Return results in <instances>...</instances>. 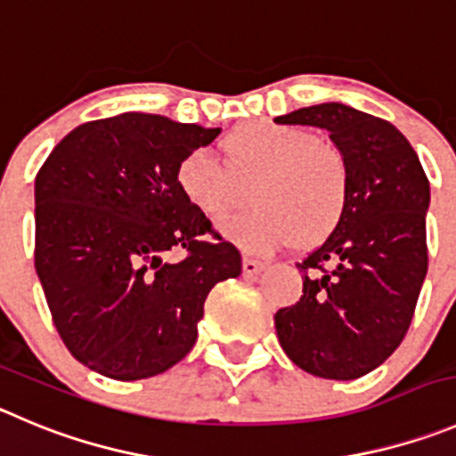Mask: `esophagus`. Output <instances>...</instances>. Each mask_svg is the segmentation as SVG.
<instances>
[{"mask_svg":"<svg viewBox=\"0 0 456 456\" xmlns=\"http://www.w3.org/2000/svg\"><path fill=\"white\" fill-rule=\"evenodd\" d=\"M263 270H265V263L263 261H256V258H249V256L242 258V274L254 276V274H261Z\"/></svg>","mask_w":456,"mask_h":456,"instance_id":"obj_1","label":"esophagus"}]
</instances>
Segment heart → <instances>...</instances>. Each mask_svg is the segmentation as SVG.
Listing matches in <instances>:
<instances>
[{
	"label": "heart",
	"instance_id": "b5f03b06",
	"mask_svg": "<svg viewBox=\"0 0 456 456\" xmlns=\"http://www.w3.org/2000/svg\"><path fill=\"white\" fill-rule=\"evenodd\" d=\"M223 165L204 148L186 152L175 184L186 202L211 223H220L248 200L256 208L224 224L232 240L252 252L314 245L342 223L351 193L344 152L313 130L281 121H249L220 142Z\"/></svg>",
	"mask_w": 456,
	"mask_h": 456
}]
</instances>
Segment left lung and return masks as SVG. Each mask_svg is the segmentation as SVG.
<instances>
[{
    "mask_svg": "<svg viewBox=\"0 0 456 456\" xmlns=\"http://www.w3.org/2000/svg\"><path fill=\"white\" fill-rule=\"evenodd\" d=\"M330 132L351 173L342 223L297 263L304 295L274 314L279 342L304 371L355 380L401 346L428 274L429 182L403 132L344 103L274 118Z\"/></svg>",
    "mask_w": 456,
    "mask_h": 456,
    "instance_id": "8db88e82",
    "label": "left lung"
}]
</instances>
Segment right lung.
<instances>
[{
    "label": "right lung",
    "mask_w": 456,
    "mask_h": 456,
    "mask_svg": "<svg viewBox=\"0 0 456 456\" xmlns=\"http://www.w3.org/2000/svg\"><path fill=\"white\" fill-rule=\"evenodd\" d=\"M218 134L126 112L71 130L37 170L36 272L55 330L92 371H168L193 348L211 288L240 274V252L175 184L177 161Z\"/></svg>",
    "instance_id": "add662e5"
}]
</instances>
